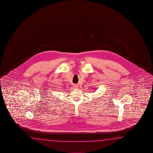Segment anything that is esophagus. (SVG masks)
<instances>
[{
	"mask_svg": "<svg viewBox=\"0 0 153 153\" xmlns=\"http://www.w3.org/2000/svg\"><path fill=\"white\" fill-rule=\"evenodd\" d=\"M75 87H76V86H75Z\"/></svg>",
	"mask_w": 153,
	"mask_h": 153,
	"instance_id": "obj_1",
	"label": "esophagus"
}]
</instances>
